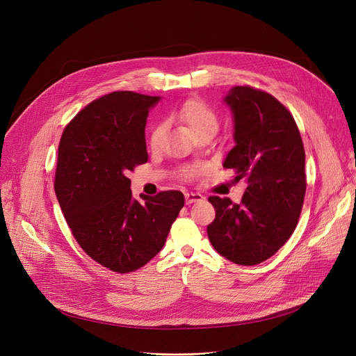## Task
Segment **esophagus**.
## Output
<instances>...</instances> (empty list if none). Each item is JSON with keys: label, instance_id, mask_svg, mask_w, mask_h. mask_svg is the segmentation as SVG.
<instances>
[{"label": "esophagus", "instance_id": "obj_1", "mask_svg": "<svg viewBox=\"0 0 356 356\" xmlns=\"http://www.w3.org/2000/svg\"><path fill=\"white\" fill-rule=\"evenodd\" d=\"M186 204H193V202H195V201H201L202 197L200 193H186Z\"/></svg>", "mask_w": 356, "mask_h": 356}]
</instances>
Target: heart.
<instances>
[{"mask_svg": "<svg viewBox=\"0 0 356 356\" xmlns=\"http://www.w3.org/2000/svg\"><path fill=\"white\" fill-rule=\"evenodd\" d=\"M176 120L183 122L193 136H198L207 132H217L218 129V115L213 107H210L206 101L200 98H190L180 106V108L173 114ZM163 129L162 127H155L150 132L149 143L152 147H156L162 139ZM193 169H184L181 175L184 177H190L193 175Z\"/></svg>", "mask_w": 356, "mask_h": 356, "instance_id": "1", "label": "heart"}]
</instances>
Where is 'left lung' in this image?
Returning a JSON list of instances; mask_svg holds the SVG:
<instances>
[{"mask_svg":"<svg viewBox=\"0 0 356 356\" xmlns=\"http://www.w3.org/2000/svg\"><path fill=\"white\" fill-rule=\"evenodd\" d=\"M224 103L235 140L224 168L248 187L241 204L209 198L216 218L207 234L221 257L252 266L273 257L296 229L306 194V154L293 115L269 92L235 86Z\"/></svg>","mask_w":356,"mask_h":356,"instance_id":"8db88e82","label":"left lung"}]
</instances>
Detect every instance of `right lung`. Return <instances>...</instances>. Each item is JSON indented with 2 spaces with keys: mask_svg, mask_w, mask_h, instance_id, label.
<instances>
[{
  "mask_svg": "<svg viewBox=\"0 0 356 356\" xmlns=\"http://www.w3.org/2000/svg\"><path fill=\"white\" fill-rule=\"evenodd\" d=\"M161 97L114 91L81 110L65 128L55 191L79 245L99 265L128 273L163 248L184 206L181 191L132 197L128 173L147 162L145 127Z\"/></svg>",
  "mask_w": 356,
  "mask_h": 356,
  "instance_id": "add662e5",
  "label": "right lung"
}]
</instances>
